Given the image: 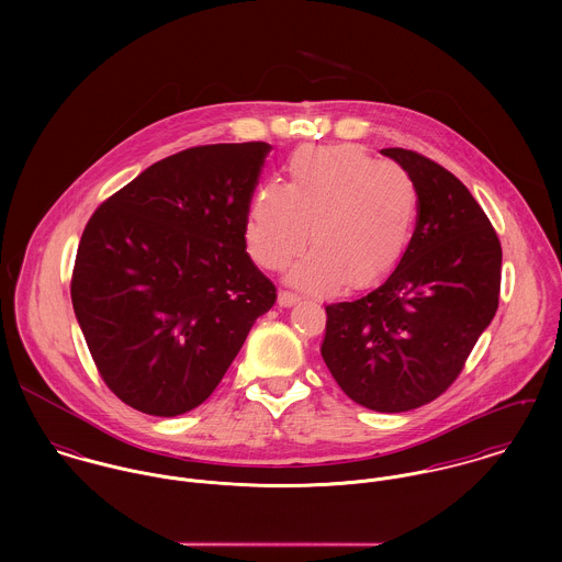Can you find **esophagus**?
Listing matches in <instances>:
<instances>
[{
    "mask_svg": "<svg viewBox=\"0 0 562 562\" xmlns=\"http://www.w3.org/2000/svg\"><path fill=\"white\" fill-rule=\"evenodd\" d=\"M296 301H299V296L294 292H288V290H281L279 296H277L279 307H292Z\"/></svg>",
    "mask_w": 562,
    "mask_h": 562,
    "instance_id": "obj_1",
    "label": "esophagus"
}]
</instances>
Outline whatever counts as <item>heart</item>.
Masks as SVG:
<instances>
[{"instance_id":"obj_1","label":"heart","mask_w":562,"mask_h":562,"mask_svg":"<svg viewBox=\"0 0 562 562\" xmlns=\"http://www.w3.org/2000/svg\"><path fill=\"white\" fill-rule=\"evenodd\" d=\"M417 218V188L394 161L355 145L299 151L288 183L255 190L246 218V248L266 270H281L314 246L292 270L310 292L337 283L366 290L387 279L408 246Z\"/></svg>"}]
</instances>
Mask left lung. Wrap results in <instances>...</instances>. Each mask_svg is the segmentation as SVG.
<instances>
[{
  "instance_id": "1",
  "label": "left lung",
  "mask_w": 562,
  "mask_h": 562,
  "mask_svg": "<svg viewBox=\"0 0 562 562\" xmlns=\"http://www.w3.org/2000/svg\"><path fill=\"white\" fill-rule=\"evenodd\" d=\"M381 154L417 188L415 232L385 283L326 305L322 359L350 401L401 413L439 398L463 372L497 312L502 246L450 170L408 149Z\"/></svg>"
}]
</instances>
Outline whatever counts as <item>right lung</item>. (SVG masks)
I'll return each mask as SVG.
<instances>
[{
  "mask_svg": "<svg viewBox=\"0 0 562 562\" xmlns=\"http://www.w3.org/2000/svg\"><path fill=\"white\" fill-rule=\"evenodd\" d=\"M266 143L203 145L108 196L81 234L71 301L99 376L136 411L207 401L277 288L246 252Z\"/></svg>",
  "mask_w": 562,
  "mask_h": 562,
  "instance_id": "1",
  "label": "right lung"
}]
</instances>
